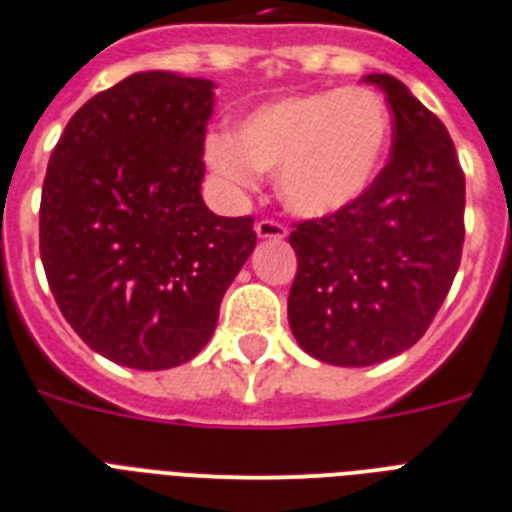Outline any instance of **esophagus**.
<instances>
[{
  "label": "esophagus",
  "mask_w": 512,
  "mask_h": 512,
  "mask_svg": "<svg viewBox=\"0 0 512 512\" xmlns=\"http://www.w3.org/2000/svg\"><path fill=\"white\" fill-rule=\"evenodd\" d=\"M255 232L262 239H283L288 234V227L283 222H278V219H260L255 224Z\"/></svg>",
  "instance_id": "34e87169"
}]
</instances>
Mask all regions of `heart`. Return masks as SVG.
Segmentation results:
<instances>
[{"label":"heart","instance_id":"b5f03b06","mask_svg":"<svg viewBox=\"0 0 512 512\" xmlns=\"http://www.w3.org/2000/svg\"><path fill=\"white\" fill-rule=\"evenodd\" d=\"M390 142V114L370 89L308 91L267 101L234 132L206 137V160L237 186L278 173L293 214L329 216L362 199Z\"/></svg>","mask_w":512,"mask_h":512}]
</instances>
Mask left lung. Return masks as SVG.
I'll list each match as a JSON object with an SVG mask.
<instances>
[{"label": "left lung", "instance_id": "left-lung-1", "mask_svg": "<svg viewBox=\"0 0 512 512\" xmlns=\"http://www.w3.org/2000/svg\"><path fill=\"white\" fill-rule=\"evenodd\" d=\"M393 112V150L362 199L293 224V336L311 357L367 367L426 334L462 262L464 170L434 112L372 73Z\"/></svg>", "mask_w": 512, "mask_h": 512}]
</instances>
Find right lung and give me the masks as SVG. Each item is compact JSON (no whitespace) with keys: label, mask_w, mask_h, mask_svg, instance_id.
<instances>
[{"label":"right lung","mask_w":512,"mask_h":512,"mask_svg":"<svg viewBox=\"0 0 512 512\" xmlns=\"http://www.w3.org/2000/svg\"><path fill=\"white\" fill-rule=\"evenodd\" d=\"M214 84L132 73L78 109L53 147L40 257L55 303L94 352L170 370L211 339L255 250L252 216L201 199Z\"/></svg>","instance_id":"1"}]
</instances>
